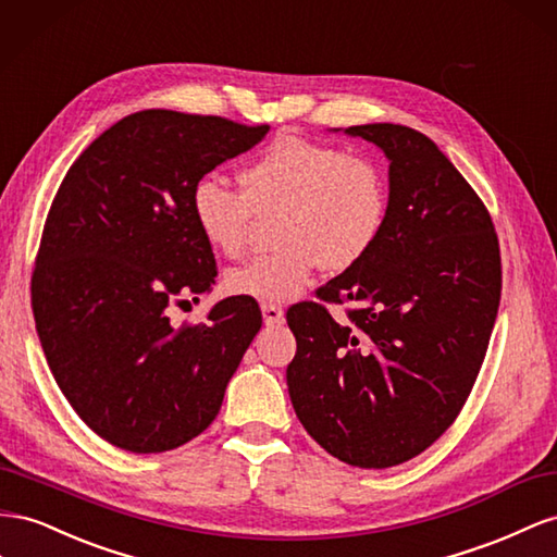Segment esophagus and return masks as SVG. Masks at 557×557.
Segmentation results:
<instances>
[{
    "label": "esophagus",
    "instance_id": "obj_1",
    "mask_svg": "<svg viewBox=\"0 0 557 557\" xmlns=\"http://www.w3.org/2000/svg\"><path fill=\"white\" fill-rule=\"evenodd\" d=\"M261 314H263V322L268 326H275L284 322V310L275 304H261Z\"/></svg>",
    "mask_w": 557,
    "mask_h": 557
}]
</instances>
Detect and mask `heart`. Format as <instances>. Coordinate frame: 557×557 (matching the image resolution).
Returning <instances> with one entry per match:
<instances>
[{
    "instance_id": "heart-1",
    "label": "heart",
    "mask_w": 557,
    "mask_h": 557,
    "mask_svg": "<svg viewBox=\"0 0 557 557\" xmlns=\"http://www.w3.org/2000/svg\"><path fill=\"white\" fill-rule=\"evenodd\" d=\"M240 186L205 174L190 188V214L205 243L224 257H237L253 216L280 212L273 233L277 247L226 275L231 294L263 304L298 298L322 265L345 270L359 263L387 221L383 165L324 141H273L243 168Z\"/></svg>"
}]
</instances>
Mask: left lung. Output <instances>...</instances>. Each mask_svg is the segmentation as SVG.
Returning <instances> with one entry per match:
<instances>
[{
	"label": "left lung",
	"mask_w": 557,
	"mask_h": 557,
	"mask_svg": "<svg viewBox=\"0 0 557 557\" xmlns=\"http://www.w3.org/2000/svg\"><path fill=\"white\" fill-rule=\"evenodd\" d=\"M343 133L389 161L387 221L367 257L320 289L357 306L347 324L320 304L287 312V387L326 453L387 469L426 450L462 410L497 320L502 259L485 205L426 135L396 123Z\"/></svg>",
	"instance_id": "8db88e82"
}]
</instances>
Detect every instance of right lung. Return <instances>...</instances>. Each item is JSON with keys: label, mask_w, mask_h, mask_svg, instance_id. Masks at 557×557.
Returning <instances> with one entry per match:
<instances>
[{"label": "right lung", "mask_w": 557, "mask_h": 557, "mask_svg": "<svg viewBox=\"0 0 557 557\" xmlns=\"http://www.w3.org/2000/svg\"><path fill=\"white\" fill-rule=\"evenodd\" d=\"M268 131L137 111L95 139L60 184L32 312L60 392L111 446L165 453L205 432L261 329L259 306L240 296L219 300L196 326H172L168 308L210 292L216 277L190 188Z\"/></svg>", "instance_id": "obj_1"}]
</instances>
